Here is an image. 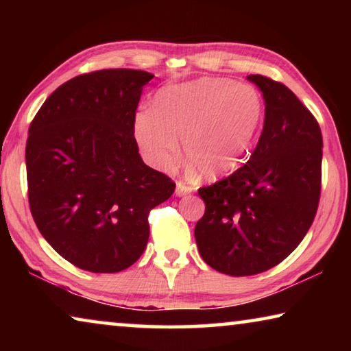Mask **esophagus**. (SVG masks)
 Segmentation results:
<instances>
[{
	"mask_svg": "<svg viewBox=\"0 0 351 351\" xmlns=\"http://www.w3.org/2000/svg\"><path fill=\"white\" fill-rule=\"evenodd\" d=\"M192 190H193V187H190L189 184H186V182H182V181L176 182V195H178V197H184V195L190 193Z\"/></svg>",
	"mask_w": 351,
	"mask_h": 351,
	"instance_id": "obj_1",
	"label": "esophagus"
}]
</instances>
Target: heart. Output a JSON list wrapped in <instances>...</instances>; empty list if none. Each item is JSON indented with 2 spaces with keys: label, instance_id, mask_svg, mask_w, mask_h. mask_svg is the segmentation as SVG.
Here are the masks:
<instances>
[{
  "label": "heart",
  "instance_id": "obj_1",
  "mask_svg": "<svg viewBox=\"0 0 351 351\" xmlns=\"http://www.w3.org/2000/svg\"><path fill=\"white\" fill-rule=\"evenodd\" d=\"M265 121L260 91L224 77L169 85L153 108L134 116V139L153 167L169 170L182 152L206 180L232 173L245 161Z\"/></svg>",
  "mask_w": 351,
  "mask_h": 351
}]
</instances>
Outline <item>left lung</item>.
<instances>
[{"label":"left lung","mask_w":351,"mask_h":351,"mask_svg":"<svg viewBox=\"0 0 351 351\" xmlns=\"http://www.w3.org/2000/svg\"><path fill=\"white\" fill-rule=\"evenodd\" d=\"M265 99V123L249 161L198 189L206 204L195 226L210 268L243 277L274 268L299 246L316 217L322 180V133L295 94L252 74Z\"/></svg>","instance_id":"1"}]
</instances>
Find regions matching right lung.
<instances>
[{
    "instance_id": "1",
    "label": "right lung",
    "mask_w": 351,
    "mask_h": 351,
    "mask_svg": "<svg viewBox=\"0 0 351 351\" xmlns=\"http://www.w3.org/2000/svg\"><path fill=\"white\" fill-rule=\"evenodd\" d=\"M153 74L102 69L63 83L29 127V206L41 235L90 272H119L145 251L148 213L175 182L142 161L134 116Z\"/></svg>"
}]
</instances>
